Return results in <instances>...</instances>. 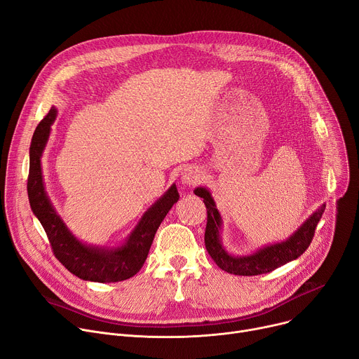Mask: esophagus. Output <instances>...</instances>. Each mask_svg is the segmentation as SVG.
<instances>
[{
	"label": "esophagus",
	"mask_w": 359,
	"mask_h": 359,
	"mask_svg": "<svg viewBox=\"0 0 359 359\" xmlns=\"http://www.w3.org/2000/svg\"><path fill=\"white\" fill-rule=\"evenodd\" d=\"M203 180V171L197 165H188L181 172V182L185 187H192Z\"/></svg>",
	"instance_id": "obj_1"
}]
</instances>
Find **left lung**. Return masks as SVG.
Returning a JSON list of instances; mask_svg holds the SVG:
<instances>
[{
  "label": "left lung",
  "mask_w": 359,
  "mask_h": 359,
  "mask_svg": "<svg viewBox=\"0 0 359 359\" xmlns=\"http://www.w3.org/2000/svg\"><path fill=\"white\" fill-rule=\"evenodd\" d=\"M194 194L201 197L207 207V227L204 241L208 255L219 269L238 276H256L269 273L292 260H296L300 255L305 253V250L312 243L315 229L326 207L325 204H322L309 218H306V222L285 241L260 247L259 250H256L252 255L234 256L229 253L226 250V247L223 245V219L217 210L211 192L205 187H197L194 189Z\"/></svg>",
  "instance_id": "8db88e82"
}]
</instances>
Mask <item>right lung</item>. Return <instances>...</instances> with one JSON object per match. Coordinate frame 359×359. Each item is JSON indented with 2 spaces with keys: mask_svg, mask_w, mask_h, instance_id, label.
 <instances>
[{
  "mask_svg": "<svg viewBox=\"0 0 359 359\" xmlns=\"http://www.w3.org/2000/svg\"><path fill=\"white\" fill-rule=\"evenodd\" d=\"M56 115L57 109L53 106L47 116L36 128L32 140L30 171L29 182H27L30 207L48 237L54 256L70 273L83 280L99 283L126 280L144 266L158 227L172 205L180 200L178 189L175 184H172L168 191L144 212L140 223L122 244L104 247L81 243L67 229L51 204L43 181L41 156Z\"/></svg>",
  "mask_w": 359,
  "mask_h": 359,
  "instance_id": "add662e5",
  "label": "right lung"
}]
</instances>
